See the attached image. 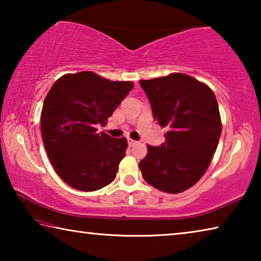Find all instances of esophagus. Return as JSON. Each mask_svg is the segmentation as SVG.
I'll list each match as a JSON object with an SVG mask.
<instances>
[{
    "label": "esophagus",
    "mask_w": 261,
    "mask_h": 261,
    "mask_svg": "<svg viewBox=\"0 0 261 261\" xmlns=\"http://www.w3.org/2000/svg\"><path fill=\"white\" fill-rule=\"evenodd\" d=\"M127 144H129V146H135V145H137L138 143H137V141L134 140V139L127 138Z\"/></svg>",
    "instance_id": "obj_1"
}]
</instances>
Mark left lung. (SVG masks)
Wrapping results in <instances>:
<instances>
[{"label": "left lung", "mask_w": 261, "mask_h": 261, "mask_svg": "<svg viewBox=\"0 0 261 261\" xmlns=\"http://www.w3.org/2000/svg\"><path fill=\"white\" fill-rule=\"evenodd\" d=\"M158 124L166 127V141L147 145L139 162L144 179L167 193L183 192L208 168L222 130L213 91L185 73L139 81Z\"/></svg>", "instance_id": "obj_1"}]
</instances>
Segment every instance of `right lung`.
Returning a JSON list of instances; mask_svg holds the SVG:
<instances>
[{
    "label": "right lung",
    "instance_id": "right-lung-1",
    "mask_svg": "<svg viewBox=\"0 0 261 261\" xmlns=\"http://www.w3.org/2000/svg\"><path fill=\"white\" fill-rule=\"evenodd\" d=\"M134 87L91 71L68 73L48 92L41 112V135L57 175L79 191L110 184L125 156L126 138L96 132Z\"/></svg>",
    "mask_w": 261,
    "mask_h": 261
}]
</instances>
